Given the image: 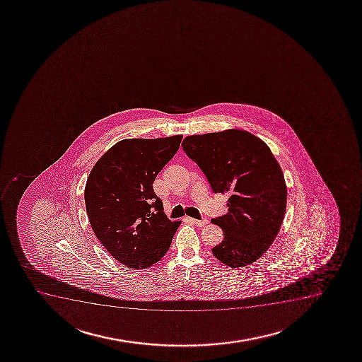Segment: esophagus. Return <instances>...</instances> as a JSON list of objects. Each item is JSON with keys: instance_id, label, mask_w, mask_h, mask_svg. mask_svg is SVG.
<instances>
[{"instance_id": "1", "label": "esophagus", "mask_w": 362, "mask_h": 362, "mask_svg": "<svg viewBox=\"0 0 362 362\" xmlns=\"http://www.w3.org/2000/svg\"><path fill=\"white\" fill-rule=\"evenodd\" d=\"M187 221L192 223V224H195L196 226H204L209 224V221L207 219H202V221H197V219H194V218H187Z\"/></svg>"}]
</instances>
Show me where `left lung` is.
Wrapping results in <instances>:
<instances>
[{"label":"left lung","mask_w":362,"mask_h":362,"mask_svg":"<svg viewBox=\"0 0 362 362\" xmlns=\"http://www.w3.org/2000/svg\"><path fill=\"white\" fill-rule=\"evenodd\" d=\"M182 146L213 192L229 194L228 213L211 221L224 231L213 255L230 268L255 263L276 238L287 204L285 177L272 150L238 128L187 136Z\"/></svg>","instance_id":"obj_1"}]
</instances>
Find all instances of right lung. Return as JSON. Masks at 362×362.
<instances>
[{"instance_id": "right-lung-1", "label": "right lung", "mask_w": 362, "mask_h": 362, "mask_svg": "<svg viewBox=\"0 0 362 362\" xmlns=\"http://www.w3.org/2000/svg\"><path fill=\"white\" fill-rule=\"evenodd\" d=\"M182 138L117 141L87 178L85 204L90 226L105 250L127 268L139 270L158 263L182 223L166 217L153 187Z\"/></svg>"}]
</instances>
